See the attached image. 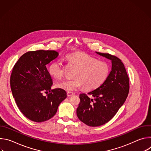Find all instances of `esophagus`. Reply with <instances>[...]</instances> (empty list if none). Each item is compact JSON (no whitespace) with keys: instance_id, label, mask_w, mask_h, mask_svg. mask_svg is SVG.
I'll return each instance as SVG.
<instances>
[{"instance_id":"1","label":"esophagus","mask_w":151,"mask_h":151,"mask_svg":"<svg viewBox=\"0 0 151 151\" xmlns=\"http://www.w3.org/2000/svg\"><path fill=\"white\" fill-rule=\"evenodd\" d=\"M67 95L68 97H70V96H72L73 95H74V93L72 92H68Z\"/></svg>"}]
</instances>
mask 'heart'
<instances>
[{
	"label": "heart",
	"instance_id": "obj_1",
	"mask_svg": "<svg viewBox=\"0 0 151 151\" xmlns=\"http://www.w3.org/2000/svg\"><path fill=\"white\" fill-rule=\"evenodd\" d=\"M68 60L73 64L78 69L73 79H66L56 84L57 88L68 92L75 91L82 86L87 90H93L106 80L110 72L108 63L81 52H76L67 56ZM48 71L51 76L57 79L64 76V69L61 61H55L51 63Z\"/></svg>",
	"mask_w": 151,
	"mask_h": 151
}]
</instances>
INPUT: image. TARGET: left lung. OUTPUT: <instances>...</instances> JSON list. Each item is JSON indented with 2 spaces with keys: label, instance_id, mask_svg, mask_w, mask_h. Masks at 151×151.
Masks as SVG:
<instances>
[{
  "label": "left lung",
  "instance_id": "1",
  "mask_svg": "<svg viewBox=\"0 0 151 151\" xmlns=\"http://www.w3.org/2000/svg\"><path fill=\"white\" fill-rule=\"evenodd\" d=\"M111 60L112 70L106 80L97 88L79 95L76 114L81 121L97 127L109 121L124 103L129 93V78L122 61L109 54L96 52Z\"/></svg>",
  "mask_w": 151,
  "mask_h": 151
}]
</instances>
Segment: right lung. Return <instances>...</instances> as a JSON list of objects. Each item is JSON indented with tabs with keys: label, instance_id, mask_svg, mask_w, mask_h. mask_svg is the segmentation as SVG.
I'll list each match as a JSON object with an SVG mask.
<instances>
[{
	"label": "right lung",
	"instance_id": "add662e5",
	"mask_svg": "<svg viewBox=\"0 0 151 151\" xmlns=\"http://www.w3.org/2000/svg\"><path fill=\"white\" fill-rule=\"evenodd\" d=\"M58 55L51 50L29 51L18 59L12 69L10 78L12 96L20 111L34 122L51 119L67 97L65 90H51L52 80L46 68ZM43 91L50 93L44 96Z\"/></svg>",
	"mask_w": 151,
	"mask_h": 151
}]
</instances>
